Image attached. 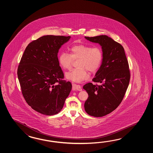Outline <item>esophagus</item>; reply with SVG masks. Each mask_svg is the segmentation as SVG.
<instances>
[{"instance_id": "esophagus-1", "label": "esophagus", "mask_w": 153, "mask_h": 153, "mask_svg": "<svg viewBox=\"0 0 153 153\" xmlns=\"http://www.w3.org/2000/svg\"><path fill=\"white\" fill-rule=\"evenodd\" d=\"M73 89H74V90H78V91H82V88L81 86L79 85L75 84H73Z\"/></svg>"}]
</instances>
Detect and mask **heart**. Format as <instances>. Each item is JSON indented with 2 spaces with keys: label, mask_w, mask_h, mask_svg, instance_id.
<instances>
[{
  "label": "heart",
  "mask_w": 153,
  "mask_h": 153,
  "mask_svg": "<svg viewBox=\"0 0 153 153\" xmlns=\"http://www.w3.org/2000/svg\"><path fill=\"white\" fill-rule=\"evenodd\" d=\"M70 54L62 52L59 56V62L62 68L67 70L72 68L73 59H79L78 68L66 73V78L72 81L81 82L89 78L90 72L97 70L103 59V52L98 46L75 44L69 49Z\"/></svg>",
  "instance_id": "b5f03b06"
}]
</instances>
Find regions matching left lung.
Returning a JSON list of instances; mask_svg holds the SVG:
<instances>
[{
	"label": "left lung",
	"mask_w": 153,
	"mask_h": 153,
	"mask_svg": "<svg viewBox=\"0 0 153 153\" xmlns=\"http://www.w3.org/2000/svg\"><path fill=\"white\" fill-rule=\"evenodd\" d=\"M101 45L103 60L91 82L83 86L88 94L85 110L88 115L102 117L111 113L120 105L130 82V69L123 46L107 36L85 37Z\"/></svg>",
	"instance_id": "obj_1"
}]
</instances>
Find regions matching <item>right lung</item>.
<instances>
[{
	"label": "right lung",
	"mask_w": 153,
	"mask_h": 153,
	"mask_svg": "<svg viewBox=\"0 0 153 153\" xmlns=\"http://www.w3.org/2000/svg\"><path fill=\"white\" fill-rule=\"evenodd\" d=\"M71 36H42L26 47L17 68L22 94L27 104L41 114L53 115L62 110L72 89L65 80L57 54Z\"/></svg>",
	"instance_id": "add662e5"
}]
</instances>
